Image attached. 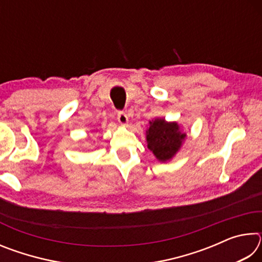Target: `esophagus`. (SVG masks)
<instances>
[{"label":"esophagus","instance_id":"34e87169","mask_svg":"<svg viewBox=\"0 0 262 262\" xmlns=\"http://www.w3.org/2000/svg\"><path fill=\"white\" fill-rule=\"evenodd\" d=\"M117 118H118V121L120 122L121 125H126V123L128 122V117H127V114L123 112V111H118Z\"/></svg>","mask_w":262,"mask_h":262}]
</instances>
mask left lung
Masks as SVG:
<instances>
[{"mask_svg":"<svg viewBox=\"0 0 262 262\" xmlns=\"http://www.w3.org/2000/svg\"><path fill=\"white\" fill-rule=\"evenodd\" d=\"M186 134L179 130L176 122H166L164 119H156L150 122L147 132L148 148L151 150L158 161L165 162L174 156Z\"/></svg>","mask_w":262,"mask_h":262,"instance_id":"8db88e82","label":"left lung"}]
</instances>
